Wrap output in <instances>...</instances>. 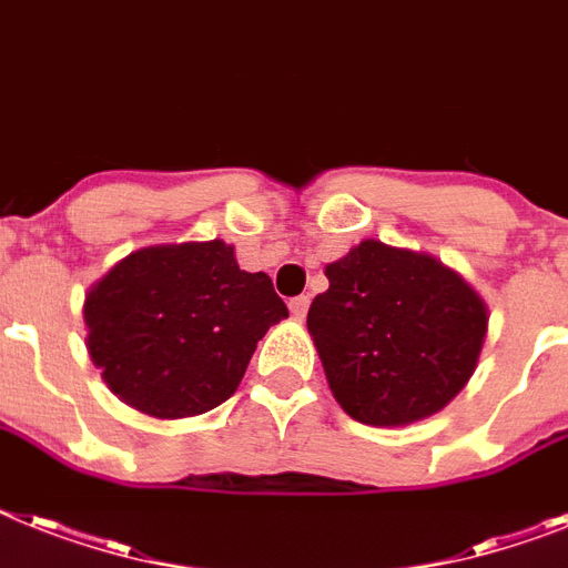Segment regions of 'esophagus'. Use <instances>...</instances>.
I'll list each match as a JSON object with an SVG mask.
<instances>
[{
  "instance_id": "34e87169",
  "label": "esophagus",
  "mask_w": 568,
  "mask_h": 568,
  "mask_svg": "<svg viewBox=\"0 0 568 568\" xmlns=\"http://www.w3.org/2000/svg\"><path fill=\"white\" fill-rule=\"evenodd\" d=\"M288 308H292V315L297 317V321H303V317H306V312H308V297H306V294H300V297H294L292 303H288Z\"/></svg>"
}]
</instances>
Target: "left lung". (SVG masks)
<instances>
[{
	"mask_svg": "<svg viewBox=\"0 0 568 568\" xmlns=\"http://www.w3.org/2000/svg\"><path fill=\"white\" fill-rule=\"evenodd\" d=\"M306 326L332 396L364 426H408L467 388L487 303L432 253L364 239L326 265Z\"/></svg>",
	"mask_w": 568,
	"mask_h": 568,
	"instance_id": "8db88e82",
	"label": "left lung"
}]
</instances>
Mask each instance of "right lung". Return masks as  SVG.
Instances as JSON below:
<instances>
[{
  "mask_svg": "<svg viewBox=\"0 0 568 568\" xmlns=\"http://www.w3.org/2000/svg\"><path fill=\"white\" fill-rule=\"evenodd\" d=\"M288 317L268 274L233 244H151L84 297L87 353L124 405L156 419L204 414L236 394L260 338Z\"/></svg>",
  "mask_w": 568,
  "mask_h": 568,
  "instance_id": "add662e5",
  "label": "right lung"
}]
</instances>
